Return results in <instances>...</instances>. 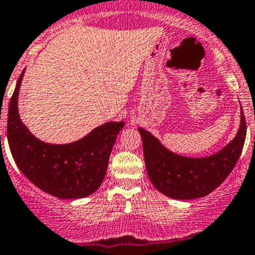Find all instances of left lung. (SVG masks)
Returning a JSON list of instances; mask_svg holds the SVG:
<instances>
[{
    "label": "left lung",
    "instance_id": "left-lung-1",
    "mask_svg": "<svg viewBox=\"0 0 255 255\" xmlns=\"http://www.w3.org/2000/svg\"><path fill=\"white\" fill-rule=\"evenodd\" d=\"M148 178L156 189L174 199H194L216 189L236 165L247 136L242 109L240 127L235 138L222 150L206 157H185L164 147L159 139L138 128Z\"/></svg>",
    "mask_w": 255,
    "mask_h": 255
}]
</instances>
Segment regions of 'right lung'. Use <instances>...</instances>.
<instances>
[{
	"instance_id": "add662e5",
	"label": "right lung",
	"mask_w": 255,
	"mask_h": 255,
	"mask_svg": "<svg viewBox=\"0 0 255 255\" xmlns=\"http://www.w3.org/2000/svg\"><path fill=\"white\" fill-rule=\"evenodd\" d=\"M24 71L8 104L7 139L21 173L43 192L61 199L84 198L102 185L109 156L125 122H107L66 144L45 143L21 122L17 99Z\"/></svg>"
}]
</instances>
